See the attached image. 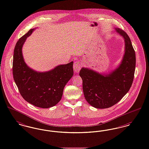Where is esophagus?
Instances as JSON below:
<instances>
[{
    "label": "esophagus",
    "mask_w": 149,
    "mask_h": 149,
    "mask_svg": "<svg viewBox=\"0 0 149 149\" xmlns=\"http://www.w3.org/2000/svg\"><path fill=\"white\" fill-rule=\"evenodd\" d=\"M81 65L80 62H79L78 61L74 62L73 64V68H74V72H79L80 70L81 69Z\"/></svg>",
    "instance_id": "esophagus-1"
}]
</instances>
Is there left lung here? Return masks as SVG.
I'll list each match as a JSON object with an SVG mask.
<instances>
[{"instance_id":"1","label":"left lung","mask_w":149,"mask_h":149,"mask_svg":"<svg viewBox=\"0 0 149 149\" xmlns=\"http://www.w3.org/2000/svg\"><path fill=\"white\" fill-rule=\"evenodd\" d=\"M115 31L125 41V54L119 67L105 75L84 68L79 73L85 99L97 109L108 108L118 103L130 89L134 77L136 56L130 39L124 30L116 28Z\"/></svg>"}]
</instances>
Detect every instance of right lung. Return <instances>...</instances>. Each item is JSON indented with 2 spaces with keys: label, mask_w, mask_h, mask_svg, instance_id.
I'll return each instance as SVG.
<instances>
[{
  "label": "right lung",
  "mask_w": 149,
  "mask_h": 149,
  "mask_svg": "<svg viewBox=\"0 0 149 149\" xmlns=\"http://www.w3.org/2000/svg\"><path fill=\"white\" fill-rule=\"evenodd\" d=\"M34 30H29L15 45L13 61V78L25 100L36 107H53L61 100L64 88L73 75V61L44 72L30 69L24 61L22 47Z\"/></svg>",
  "instance_id": "right-lung-1"
}]
</instances>
